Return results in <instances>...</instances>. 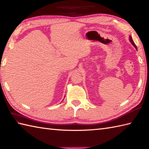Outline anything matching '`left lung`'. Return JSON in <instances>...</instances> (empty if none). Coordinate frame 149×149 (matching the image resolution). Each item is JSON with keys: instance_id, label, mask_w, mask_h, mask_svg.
I'll return each mask as SVG.
<instances>
[{"instance_id": "obj_1", "label": "left lung", "mask_w": 149, "mask_h": 149, "mask_svg": "<svg viewBox=\"0 0 149 149\" xmlns=\"http://www.w3.org/2000/svg\"><path fill=\"white\" fill-rule=\"evenodd\" d=\"M129 40H130V42H131V43L132 44V45H133L134 47H135V49L137 50V47H136V45H135V43H134V42H133V40H132V37L130 36H129Z\"/></svg>"}]
</instances>
